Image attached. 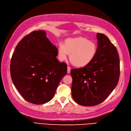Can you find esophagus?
<instances>
[{
	"instance_id": "esophagus-1",
	"label": "esophagus",
	"mask_w": 131,
	"mask_h": 131,
	"mask_svg": "<svg viewBox=\"0 0 131 131\" xmlns=\"http://www.w3.org/2000/svg\"><path fill=\"white\" fill-rule=\"evenodd\" d=\"M70 71H71V67L68 66H67V73H70Z\"/></svg>"
}]
</instances>
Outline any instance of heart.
Instances as JSON below:
<instances>
[{
  "instance_id": "b5f03b06",
  "label": "heart",
  "mask_w": 131,
  "mask_h": 131,
  "mask_svg": "<svg viewBox=\"0 0 131 131\" xmlns=\"http://www.w3.org/2000/svg\"><path fill=\"white\" fill-rule=\"evenodd\" d=\"M97 47L93 41L81 36L69 38L64 43L58 45V56L60 61L66 59L70 54V60L74 66L83 67L89 65L96 56Z\"/></svg>"
}]
</instances>
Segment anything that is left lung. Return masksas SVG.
Masks as SVG:
<instances>
[{"instance_id":"1","label":"left lung","mask_w":131,"mask_h":131,"mask_svg":"<svg viewBox=\"0 0 131 131\" xmlns=\"http://www.w3.org/2000/svg\"><path fill=\"white\" fill-rule=\"evenodd\" d=\"M97 50L89 65L72 69L71 92L74 101L84 106L102 103L114 89L120 77L117 49L107 36L97 33Z\"/></svg>"}]
</instances>
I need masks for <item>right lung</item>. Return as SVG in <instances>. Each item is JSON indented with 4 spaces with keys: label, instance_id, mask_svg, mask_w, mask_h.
<instances>
[{
    "label": "right lung",
    "instance_id": "1",
    "mask_svg": "<svg viewBox=\"0 0 131 131\" xmlns=\"http://www.w3.org/2000/svg\"><path fill=\"white\" fill-rule=\"evenodd\" d=\"M43 30L24 36L12 54L10 74L14 85L28 102L42 104L54 97L67 65L56 58L58 49Z\"/></svg>",
    "mask_w": 131,
    "mask_h": 131
}]
</instances>
